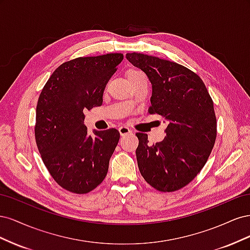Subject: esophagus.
I'll return each mask as SVG.
<instances>
[{
	"label": "esophagus",
	"instance_id": "34e87169",
	"mask_svg": "<svg viewBox=\"0 0 250 250\" xmlns=\"http://www.w3.org/2000/svg\"><path fill=\"white\" fill-rule=\"evenodd\" d=\"M119 132H120L121 135H125V134L130 133L131 130H130L129 127H127V126H121V127H119Z\"/></svg>",
	"mask_w": 250,
	"mask_h": 250
}]
</instances>
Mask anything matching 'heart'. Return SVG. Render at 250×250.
I'll list each match as a JSON object with an SVG mask.
<instances>
[{
  "label": "heart",
  "mask_w": 250,
  "mask_h": 250,
  "mask_svg": "<svg viewBox=\"0 0 250 250\" xmlns=\"http://www.w3.org/2000/svg\"><path fill=\"white\" fill-rule=\"evenodd\" d=\"M139 73H141L140 71H138V70H133V69H131V70H129L127 72V77H130V76H133V75H137V74H139Z\"/></svg>",
  "instance_id": "1"
}]
</instances>
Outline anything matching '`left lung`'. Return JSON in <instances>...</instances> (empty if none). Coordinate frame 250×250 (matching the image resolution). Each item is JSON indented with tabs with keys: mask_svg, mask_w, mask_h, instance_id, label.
<instances>
[{
	"mask_svg": "<svg viewBox=\"0 0 250 250\" xmlns=\"http://www.w3.org/2000/svg\"><path fill=\"white\" fill-rule=\"evenodd\" d=\"M126 58L152 84L149 113L162 116L168 124L167 135L153 145L146 133H137L140 172L157 191H177L197 176L214 147L213 100L201 78L184 65L141 53H127Z\"/></svg>",
	"mask_w": 250,
	"mask_h": 250,
	"instance_id": "left-lung-1",
	"label": "left lung"
}]
</instances>
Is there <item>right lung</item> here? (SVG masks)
I'll return each instance as SVG.
<instances>
[{"instance_id":"right-lung-1","label":"right lung","mask_w":250,"mask_h":250,"mask_svg":"<svg viewBox=\"0 0 250 250\" xmlns=\"http://www.w3.org/2000/svg\"><path fill=\"white\" fill-rule=\"evenodd\" d=\"M121 53L78 57L59 65L44 84L36 106L35 141L51 176L66 191L86 194L105 178L120 139L111 129L87 134L84 111L103 102Z\"/></svg>"}]
</instances>
